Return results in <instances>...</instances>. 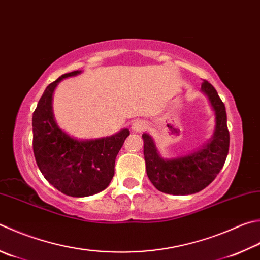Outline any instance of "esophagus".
I'll return each mask as SVG.
<instances>
[{"label":"esophagus","mask_w":260,"mask_h":260,"mask_svg":"<svg viewBox=\"0 0 260 260\" xmlns=\"http://www.w3.org/2000/svg\"><path fill=\"white\" fill-rule=\"evenodd\" d=\"M132 128H133V131L135 132H143L148 128V124H146L144 120H138L134 122L133 126H132Z\"/></svg>","instance_id":"34e87169"}]
</instances>
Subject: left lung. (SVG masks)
Returning <instances> with one entry per match:
<instances>
[{
  "label": "left lung",
  "instance_id": "obj_1",
  "mask_svg": "<svg viewBox=\"0 0 260 260\" xmlns=\"http://www.w3.org/2000/svg\"><path fill=\"white\" fill-rule=\"evenodd\" d=\"M201 89L216 114L215 134L204 149L185 157L164 160L152 139L148 134L142 135L146 174L154 187L164 193L186 196L204 190L218 175L228 157L230 132L225 106L209 82H202Z\"/></svg>",
  "mask_w": 260,
  "mask_h": 260
}]
</instances>
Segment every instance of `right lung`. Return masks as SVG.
Here are the masks:
<instances>
[{"mask_svg": "<svg viewBox=\"0 0 260 260\" xmlns=\"http://www.w3.org/2000/svg\"><path fill=\"white\" fill-rule=\"evenodd\" d=\"M64 74L45 88L32 114V150L46 181L70 197H88L105 190L115 175V161L128 129L109 138L77 141L55 124L52 94L60 81L79 74Z\"/></svg>", "mask_w": 260, "mask_h": 260, "instance_id": "1", "label": "right lung"}]
</instances>
